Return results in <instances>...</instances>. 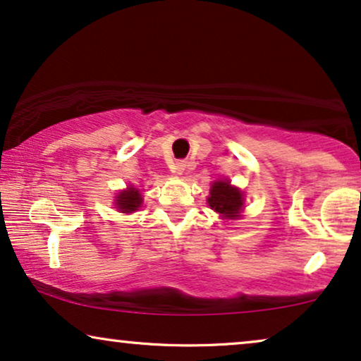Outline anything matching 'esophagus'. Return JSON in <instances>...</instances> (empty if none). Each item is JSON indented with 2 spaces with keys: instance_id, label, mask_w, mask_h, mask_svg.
Returning <instances> with one entry per match:
<instances>
[{
  "instance_id": "34e87169",
  "label": "esophagus",
  "mask_w": 361,
  "mask_h": 361,
  "mask_svg": "<svg viewBox=\"0 0 361 361\" xmlns=\"http://www.w3.org/2000/svg\"><path fill=\"white\" fill-rule=\"evenodd\" d=\"M185 166H186L185 161H176V163H173L170 168H171L173 173H176V175H181V173L185 171Z\"/></svg>"
}]
</instances>
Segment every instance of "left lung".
<instances>
[{"label": "left lung", "instance_id": "obj_1", "mask_svg": "<svg viewBox=\"0 0 361 361\" xmlns=\"http://www.w3.org/2000/svg\"><path fill=\"white\" fill-rule=\"evenodd\" d=\"M208 203L216 213L223 214L228 219H234L243 208V193L231 186L228 180H219L211 186Z\"/></svg>", "mask_w": 361, "mask_h": 361}]
</instances>
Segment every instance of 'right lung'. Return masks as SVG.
I'll list each match as a JSON object with an SVG mask.
<instances>
[{
  "instance_id": "obj_1",
  "label": "right lung",
  "mask_w": 361,
  "mask_h": 361,
  "mask_svg": "<svg viewBox=\"0 0 361 361\" xmlns=\"http://www.w3.org/2000/svg\"><path fill=\"white\" fill-rule=\"evenodd\" d=\"M140 204L142 196L135 188H128L117 196V208L122 213H133V211H137V208H140Z\"/></svg>"
}]
</instances>
